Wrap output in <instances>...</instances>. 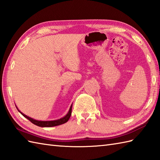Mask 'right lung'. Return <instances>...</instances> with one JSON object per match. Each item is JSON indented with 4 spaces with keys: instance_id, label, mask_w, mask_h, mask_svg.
I'll use <instances>...</instances> for the list:
<instances>
[{
    "instance_id": "obj_1",
    "label": "right lung",
    "mask_w": 160,
    "mask_h": 160,
    "mask_svg": "<svg viewBox=\"0 0 160 160\" xmlns=\"http://www.w3.org/2000/svg\"><path fill=\"white\" fill-rule=\"evenodd\" d=\"M16 108H17V107H16ZM17 109H18V111L23 115L24 117L26 118L27 119H28V120L31 122H32L33 124L38 126V127H56V126H58V125L66 123V122L69 120L71 115V110H72V104L71 105L69 112H68L65 116H64L63 118H60V119H58V120H51V121H40V120H34V119L30 118V117L28 116V115H26L24 113H22V112H20V110H18V108H17Z\"/></svg>"
}]
</instances>
